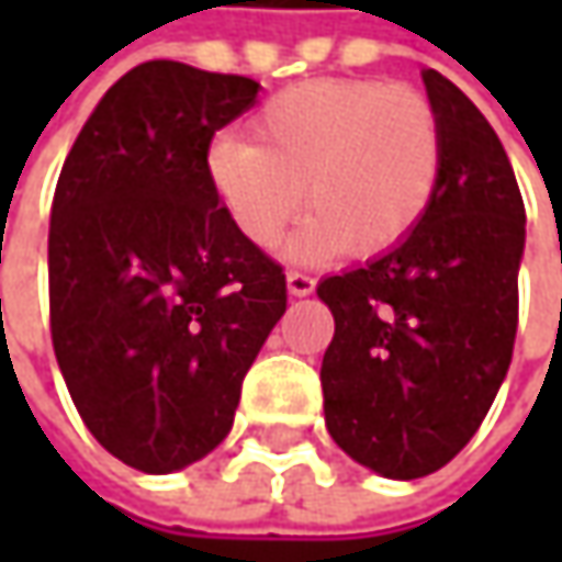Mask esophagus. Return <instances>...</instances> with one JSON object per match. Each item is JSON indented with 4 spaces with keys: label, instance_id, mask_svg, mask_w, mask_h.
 Returning <instances> with one entry per match:
<instances>
[{
    "label": "esophagus",
    "instance_id": "34e87169",
    "mask_svg": "<svg viewBox=\"0 0 562 562\" xmlns=\"http://www.w3.org/2000/svg\"><path fill=\"white\" fill-rule=\"evenodd\" d=\"M288 291L293 296H310L315 291V278L306 271H288Z\"/></svg>",
    "mask_w": 562,
    "mask_h": 562
}]
</instances>
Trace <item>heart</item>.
Segmentation results:
<instances>
[{
  "mask_svg": "<svg viewBox=\"0 0 562 562\" xmlns=\"http://www.w3.org/2000/svg\"><path fill=\"white\" fill-rule=\"evenodd\" d=\"M443 171L438 109L419 90L378 77H318L278 90L252 119V140L222 134L205 178L227 218L271 249L313 205L293 252L359 259L406 244L431 212Z\"/></svg>",
  "mask_w": 562,
  "mask_h": 562,
  "instance_id": "obj_1",
  "label": "heart"
}]
</instances>
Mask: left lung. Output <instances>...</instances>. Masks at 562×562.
Segmentation results:
<instances>
[{"instance_id": "obj_1", "label": "left lung", "mask_w": 562, "mask_h": 562, "mask_svg": "<svg viewBox=\"0 0 562 562\" xmlns=\"http://www.w3.org/2000/svg\"><path fill=\"white\" fill-rule=\"evenodd\" d=\"M443 131L441 187L419 231L366 269L318 284L335 315L322 359L325 425L357 463L422 479L479 431L519 325L526 205L494 127L425 71Z\"/></svg>"}]
</instances>
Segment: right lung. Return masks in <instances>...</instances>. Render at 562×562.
I'll return each instance as SVG.
<instances>
[{"instance_id": "add662e5", "label": "right lung", "mask_w": 562, "mask_h": 562, "mask_svg": "<svg viewBox=\"0 0 562 562\" xmlns=\"http://www.w3.org/2000/svg\"><path fill=\"white\" fill-rule=\"evenodd\" d=\"M259 83L143 61L102 97L49 215V331L90 435L140 472L225 441L240 384L288 310L284 269L227 218L205 149Z\"/></svg>"}]
</instances>
